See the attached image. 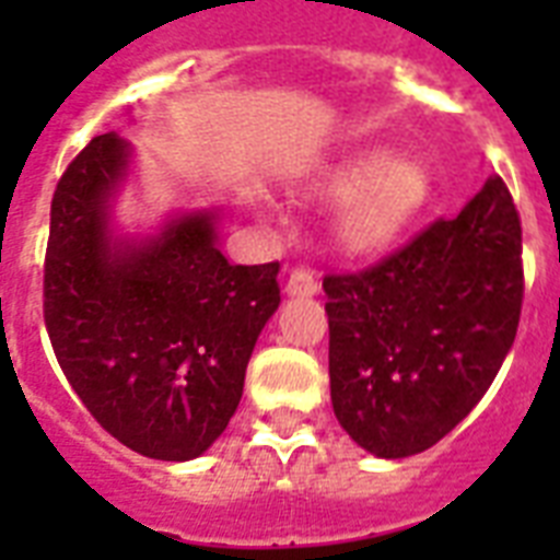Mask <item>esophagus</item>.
<instances>
[{"mask_svg": "<svg viewBox=\"0 0 560 560\" xmlns=\"http://www.w3.org/2000/svg\"><path fill=\"white\" fill-rule=\"evenodd\" d=\"M316 290H319V284H316V279L307 270H293L290 272L288 284H284V293H288V296H316Z\"/></svg>", "mask_w": 560, "mask_h": 560, "instance_id": "1", "label": "esophagus"}]
</instances>
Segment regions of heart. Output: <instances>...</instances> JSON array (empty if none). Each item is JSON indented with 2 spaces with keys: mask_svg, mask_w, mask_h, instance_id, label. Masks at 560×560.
I'll use <instances>...</instances> for the list:
<instances>
[{
  "mask_svg": "<svg viewBox=\"0 0 560 560\" xmlns=\"http://www.w3.org/2000/svg\"><path fill=\"white\" fill-rule=\"evenodd\" d=\"M319 200L342 206L337 241L351 258H374L398 244L427 209L433 179L416 156H395L392 148L351 153L314 179Z\"/></svg>",
  "mask_w": 560,
  "mask_h": 560,
  "instance_id": "1",
  "label": "heart"
}]
</instances>
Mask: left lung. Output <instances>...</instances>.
<instances>
[{
  "label": "left lung",
  "instance_id": "1",
  "mask_svg": "<svg viewBox=\"0 0 560 560\" xmlns=\"http://www.w3.org/2000/svg\"><path fill=\"white\" fill-rule=\"evenodd\" d=\"M521 249L512 194L488 177L456 218L323 281L334 416L363 451L416 456L477 407L521 323Z\"/></svg>",
  "mask_w": 560,
  "mask_h": 560
}]
</instances>
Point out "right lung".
I'll return each instance as SVG.
<instances>
[{"label": "right lung", "instance_id": "right-lung-1", "mask_svg": "<svg viewBox=\"0 0 560 560\" xmlns=\"http://www.w3.org/2000/svg\"><path fill=\"white\" fill-rule=\"evenodd\" d=\"M133 162L121 136H95L57 183L46 328L66 381L109 435L188 462L235 416L255 340L279 311V264L226 261V202L127 232L116 202Z\"/></svg>", "mask_w": 560, "mask_h": 560}]
</instances>
